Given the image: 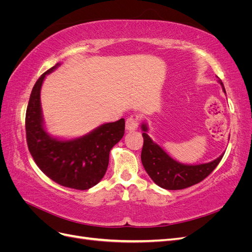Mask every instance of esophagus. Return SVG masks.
<instances>
[{
	"label": "esophagus",
	"instance_id": "esophagus-1",
	"mask_svg": "<svg viewBox=\"0 0 252 252\" xmlns=\"http://www.w3.org/2000/svg\"><path fill=\"white\" fill-rule=\"evenodd\" d=\"M139 120H140V117L138 116V114H131V116L126 120V129H127V130L128 131L136 130V129H138V127H139Z\"/></svg>",
	"mask_w": 252,
	"mask_h": 252
}]
</instances>
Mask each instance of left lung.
<instances>
[{
	"instance_id": "1",
	"label": "left lung",
	"mask_w": 252,
	"mask_h": 252,
	"mask_svg": "<svg viewBox=\"0 0 252 252\" xmlns=\"http://www.w3.org/2000/svg\"><path fill=\"white\" fill-rule=\"evenodd\" d=\"M226 94L224 84L219 80ZM142 133L144 144L141 159L145 170L151 180L159 187L168 190H180L202 182L215 170L222 159L224 154L217 159L206 164L185 165L174 161L166 152L150 139L147 134V125L142 124Z\"/></svg>"
}]
</instances>
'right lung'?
I'll list each match as a JSON object with an SVG mask.
<instances>
[{
    "mask_svg": "<svg viewBox=\"0 0 252 252\" xmlns=\"http://www.w3.org/2000/svg\"><path fill=\"white\" fill-rule=\"evenodd\" d=\"M51 67L37 79L26 110V141L37 167L49 179L64 187L86 190L96 185L107 170L109 152L123 138L125 120L106 123L79 139L61 141L46 132L43 126L40 93Z\"/></svg>",
    "mask_w": 252,
    "mask_h": 252,
    "instance_id": "1",
    "label": "right lung"
}]
</instances>
